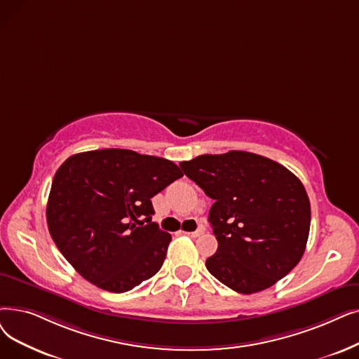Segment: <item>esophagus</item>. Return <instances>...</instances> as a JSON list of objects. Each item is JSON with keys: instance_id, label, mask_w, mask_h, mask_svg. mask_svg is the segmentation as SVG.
I'll use <instances>...</instances> for the list:
<instances>
[{"instance_id": "1", "label": "esophagus", "mask_w": 359, "mask_h": 359, "mask_svg": "<svg viewBox=\"0 0 359 359\" xmlns=\"http://www.w3.org/2000/svg\"><path fill=\"white\" fill-rule=\"evenodd\" d=\"M202 233H204V231H202V230L199 229V230H195V231H188V233H186V235L191 236V238H198V236L202 235Z\"/></svg>"}]
</instances>
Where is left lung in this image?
<instances>
[{"instance_id": "1", "label": "left lung", "mask_w": 359, "mask_h": 359, "mask_svg": "<svg viewBox=\"0 0 359 359\" xmlns=\"http://www.w3.org/2000/svg\"><path fill=\"white\" fill-rule=\"evenodd\" d=\"M180 167L214 199L208 220L218 248L205 266L218 282L251 294L294 269L305 252L311 205L292 171L245 151L199 155Z\"/></svg>"}]
</instances>
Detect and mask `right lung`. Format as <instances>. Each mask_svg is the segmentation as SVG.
Listing matches in <instances>:
<instances>
[{"instance_id":"1","label":"right lung","mask_w":359,"mask_h":359,"mask_svg":"<svg viewBox=\"0 0 359 359\" xmlns=\"http://www.w3.org/2000/svg\"><path fill=\"white\" fill-rule=\"evenodd\" d=\"M182 176L173 161L130 149L74 154L51 184L50 235L88 282L114 293L132 290L158 273L171 241L151 222V198Z\"/></svg>"}]
</instances>
